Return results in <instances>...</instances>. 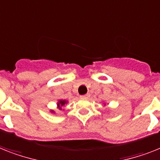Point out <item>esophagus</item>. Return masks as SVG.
Returning a JSON list of instances; mask_svg holds the SVG:
<instances>
[{"label":"esophagus","instance_id":"34e87169","mask_svg":"<svg viewBox=\"0 0 160 160\" xmlns=\"http://www.w3.org/2000/svg\"><path fill=\"white\" fill-rule=\"evenodd\" d=\"M89 97H90V94H89V93H87V94H85V95H82V96H80V98H84V99H88Z\"/></svg>","mask_w":160,"mask_h":160}]
</instances>
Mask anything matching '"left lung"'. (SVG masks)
Returning <instances> with one entry per match:
<instances>
[{"instance_id": "left-lung-1", "label": "left lung", "mask_w": 160, "mask_h": 160, "mask_svg": "<svg viewBox=\"0 0 160 160\" xmlns=\"http://www.w3.org/2000/svg\"><path fill=\"white\" fill-rule=\"evenodd\" d=\"M103 105H104V107H106V105H107V103L104 102V103H103Z\"/></svg>"}]
</instances>
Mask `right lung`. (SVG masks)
I'll return each instance as SVG.
<instances>
[{
	"mask_svg": "<svg viewBox=\"0 0 160 160\" xmlns=\"http://www.w3.org/2000/svg\"><path fill=\"white\" fill-rule=\"evenodd\" d=\"M67 103H68V101L65 100V99H61V100H58L57 102V108L59 110H64L63 107L64 106H65V104H67ZM49 111H50L51 113H55V111H53V110H49Z\"/></svg>",
	"mask_w": 160,
	"mask_h": 160,
	"instance_id": "1",
	"label": "right lung"
}]
</instances>
